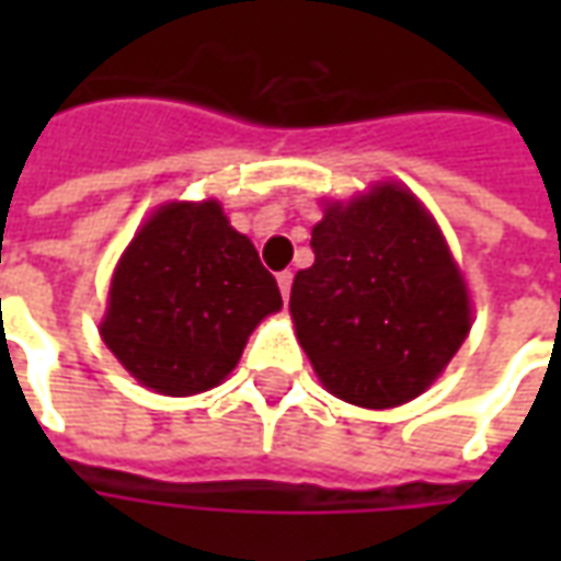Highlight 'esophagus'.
Wrapping results in <instances>:
<instances>
[{
  "label": "esophagus",
  "instance_id": "esophagus-1",
  "mask_svg": "<svg viewBox=\"0 0 561 561\" xmlns=\"http://www.w3.org/2000/svg\"><path fill=\"white\" fill-rule=\"evenodd\" d=\"M276 282H279L282 300H285V304H288V297H291V282H294V273H291V270H285V273H279V276H276Z\"/></svg>",
  "mask_w": 561,
  "mask_h": 561
}]
</instances>
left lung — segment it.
Returning <instances> with one entry per match:
<instances>
[{"label":"left lung","mask_w":561,"mask_h":561,"mask_svg":"<svg viewBox=\"0 0 561 561\" xmlns=\"http://www.w3.org/2000/svg\"><path fill=\"white\" fill-rule=\"evenodd\" d=\"M312 252L291 318L321 385L360 409L421 397L471 328L469 288L433 216L409 188L378 183L324 207Z\"/></svg>","instance_id":"obj_1"}]
</instances>
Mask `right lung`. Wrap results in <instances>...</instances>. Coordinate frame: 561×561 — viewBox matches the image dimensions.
<instances>
[{"label": "right lung", "instance_id": "1", "mask_svg": "<svg viewBox=\"0 0 561 561\" xmlns=\"http://www.w3.org/2000/svg\"><path fill=\"white\" fill-rule=\"evenodd\" d=\"M279 309V285L219 201H173L119 257L102 340L144 388L192 397L231 376L249 333Z\"/></svg>", "mask_w": 561, "mask_h": 561}]
</instances>
